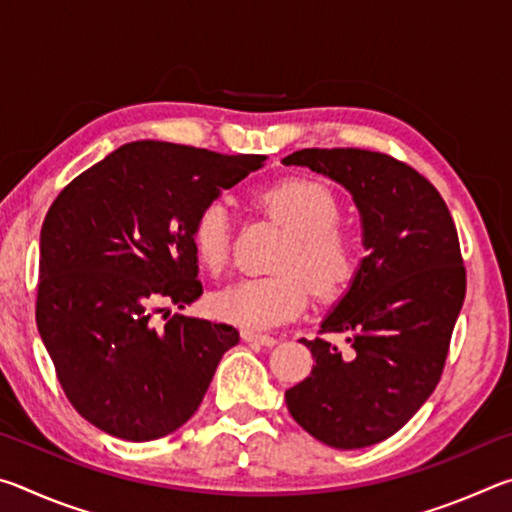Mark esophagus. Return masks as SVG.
<instances>
[{
    "label": "esophagus",
    "mask_w": 512,
    "mask_h": 512,
    "mask_svg": "<svg viewBox=\"0 0 512 512\" xmlns=\"http://www.w3.org/2000/svg\"><path fill=\"white\" fill-rule=\"evenodd\" d=\"M241 339L246 343H257V345H266V348H271V345L277 343L275 336H268V334H257V332H250V329H244L241 332Z\"/></svg>",
    "instance_id": "obj_1"
}]
</instances>
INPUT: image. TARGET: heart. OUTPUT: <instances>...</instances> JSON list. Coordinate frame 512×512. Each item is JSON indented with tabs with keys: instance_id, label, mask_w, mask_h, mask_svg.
<instances>
[{
	"instance_id": "b5f03b06",
	"label": "heart",
	"mask_w": 512,
	"mask_h": 512,
	"mask_svg": "<svg viewBox=\"0 0 512 512\" xmlns=\"http://www.w3.org/2000/svg\"><path fill=\"white\" fill-rule=\"evenodd\" d=\"M257 205L291 230L277 257L280 273L248 277L212 298L214 314L246 329H268L296 318L311 291L320 300H339L361 271V250L339 223L341 205L325 185L287 178L262 189ZM192 248L207 271L219 273L232 253V214L223 201L207 203L192 225Z\"/></svg>"
}]
</instances>
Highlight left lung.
Listing matches in <instances>:
<instances>
[{
    "instance_id": "left-lung-1",
    "label": "left lung",
    "mask_w": 512,
    "mask_h": 512,
    "mask_svg": "<svg viewBox=\"0 0 512 512\" xmlns=\"http://www.w3.org/2000/svg\"><path fill=\"white\" fill-rule=\"evenodd\" d=\"M282 162L350 189L368 248L359 277L318 332L345 334L350 350L302 339L316 366L289 388L287 406L329 447L381 443L418 413L443 377L467 287L454 219L422 173L386 153L302 149Z\"/></svg>"
}]
</instances>
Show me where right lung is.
I'll use <instances>...</instances> for the list:
<instances>
[{"label":"right lung","instance_id":"1","mask_svg":"<svg viewBox=\"0 0 512 512\" xmlns=\"http://www.w3.org/2000/svg\"><path fill=\"white\" fill-rule=\"evenodd\" d=\"M264 155L131 142L76 176L40 232L36 320L67 400L110 436L144 443L192 418L239 332L173 314L201 298L196 214Z\"/></svg>","mask_w":512,"mask_h":512}]
</instances>
